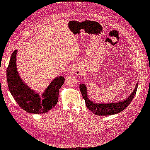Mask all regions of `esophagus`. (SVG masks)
<instances>
[{
	"label": "esophagus",
	"instance_id": "1",
	"mask_svg": "<svg viewBox=\"0 0 150 150\" xmlns=\"http://www.w3.org/2000/svg\"><path fill=\"white\" fill-rule=\"evenodd\" d=\"M81 69L79 66L77 65H73L72 68H71V72L76 74H79L81 72Z\"/></svg>",
	"mask_w": 150,
	"mask_h": 150
}]
</instances>
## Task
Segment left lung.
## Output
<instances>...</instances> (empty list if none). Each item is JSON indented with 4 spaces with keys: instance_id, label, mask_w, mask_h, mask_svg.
Returning a JSON list of instances; mask_svg holds the SVG:
<instances>
[{
    "instance_id": "8db88e82",
    "label": "left lung",
    "mask_w": 150,
    "mask_h": 150,
    "mask_svg": "<svg viewBox=\"0 0 150 150\" xmlns=\"http://www.w3.org/2000/svg\"><path fill=\"white\" fill-rule=\"evenodd\" d=\"M138 83L136 84V86L131 95L126 99L122 101L114 103L109 104H95L93 103L87 97V92L86 86L83 83L80 84L79 88L82 95L83 98L85 101V104L87 108L89 109L93 113L96 115L105 116L111 115L113 114H116L123 111L126 109L127 105L131 103L134 96L136 94L137 90Z\"/></svg>"
}]
</instances>
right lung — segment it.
Returning a JSON list of instances; mask_svg holds the SVG:
<instances>
[{
    "mask_svg": "<svg viewBox=\"0 0 150 150\" xmlns=\"http://www.w3.org/2000/svg\"><path fill=\"white\" fill-rule=\"evenodd\" d=\"M16 50L12 53L6 69L7 83L11 95L19 107L28 113L41 114L48 112L57 104L59 90L65 79L63 76L57 77L40 97L21 79L16 65Z\"/></svg>",
    "mask_w": 150,
    "mask_h": 150,
    "instance_id": "add662e5",
    "label": "right lung"
}]
</instances>
